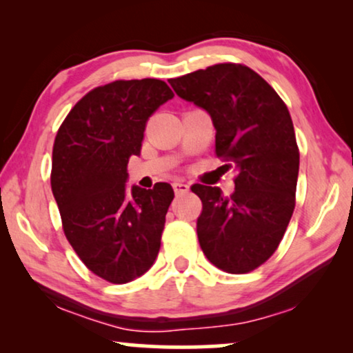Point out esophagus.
Returning a JSON list of instances; mask_svg holds the SVG:
<instances>
[{
	"label": "esophagus",
	"mask_w": 353,
	"mask_h": 353,
	"mask_svg": "<svg viewBox=\"0 0 353 353\" xmlns=\"http://www.w3.org/2000/svg\"><path fill=\"white\" fill-rule=\"evenodd\" d=\"M173 191H175L176 196H183V194H186L188 191H190V186H188L186 183H183V181H175V183H173Z\"/></svg>",
	"instance_id": "34e87169"
}]
</instances>
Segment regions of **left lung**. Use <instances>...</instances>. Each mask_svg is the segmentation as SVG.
<instances>
[{"label": "left lung", "mask_w": 353, "mask_h": 353, "mask_svg": "<svg viewBox=\"0 0 353 353\" xmlns=\"http://www.w3.org/2000/svg\"><path fill=\"white\" fill-rule=\"evenodd\" d=\"M180 98L210 114L215 154L234 165V192L194 185L202 201V252L226 273L259 268L274 254L296 207L299 146L288 105L248 65L223 62L170 79Z\"/></svg>", "instance_id": "1"}]
</instances>
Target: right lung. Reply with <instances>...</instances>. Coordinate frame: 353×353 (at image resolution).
Returning a JSON list of instances; mask_svg holds the SVG:
<instances>
[{
    "label": "right lung",
    "mask_w": 353,
    "mask_h": 353,
    "mask_svg": "<svg viewBox=\"0 0 353 353\" xmlns=\"http://www.w3.org/2000/svg\"><path fill=\"white\" fill-rule=\"evenodd\" d=\"M173 96L157 79L110 81L88 91L57 130L51 190L62 230L86 268L112 284L146 273L161 249L172 186L128 192L125 181L149 117Z\"/></svg>",
    "instance_id": "obj_1"
}]
</instances>
